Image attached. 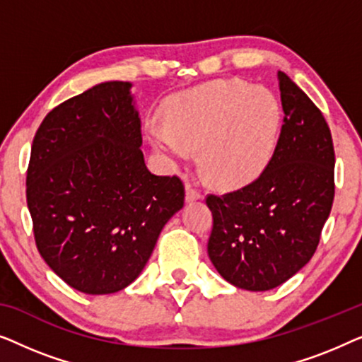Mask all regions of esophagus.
<instances>
[{"label": "esophagus", "instance_id": "obj_1", "mask_svg": "<svg viewBox=\"0 0 362 362\" xmlns=\"http://www.w3.org/2000/svg\"><path fill=\"white\" fill-rule=\"evenodd\" d=\"M197 199H202V194L197 189H194L191 185L186 186V201L187 202H192V201H197Z\"/></svg>", "mask_w": 362, "mask_h": 362}]
</instances>
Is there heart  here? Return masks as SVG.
I'll return each instance as SVG.
<instances>
[{
    "instance_id": "1",
    "label": "heart",
    "mask_w": 362,
    "mask_h": 362,
    "mask_svg": "<svg viewBox=\"0 0 362 362\" xmlns=\"http://www.w3.org/2000/svg\"><path fill=\"white\" fill-rule=\"evenodd\" d=\"M280 105L264 87L229 78L177 93L165 105L166 127L148 136L163 155L185 161L201 146V166L217 186L255 180L274 155L280 132Z\"/></svg>"
}]
</instances>
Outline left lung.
I'll return each mask as SVG.
<instances>
[{
  "mask_svg": "<svg viewBox=\"0 0 362 362\" xmlns=\"http://www.w3.org/2000/svg\"><path fill=\"white\" fill-rule=\"evenodd\" d=\"M284 125L262 175L240 189L207 194V254L237 288L272 290L308 264L334 199V148L323 113L279 71Z\"/></svg>",
  "mask_w": 362,
  "mask_h": 362,
  "instance_id": "8db88e82",
  "label": "left lung"
}]
</instances>
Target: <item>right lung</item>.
<instances>
[{
    "mask_svg": "<svg viewBox=\"0 0 362 362\" xmlns=\"http://www.w3.org/2000/svg\"><path fill=\"white\" fill-rule=\"evenodd\" d=\"M130 82H103L52 108L33 140L26 197L46 264L87 295L120 291L185 206L177 176L148 171Z\"/></svg>",
    "mask_w": 362,
    "mask_h": 362,
    "instance_id": "add662e5",
    "label": "right lung"
}]
</instances>
